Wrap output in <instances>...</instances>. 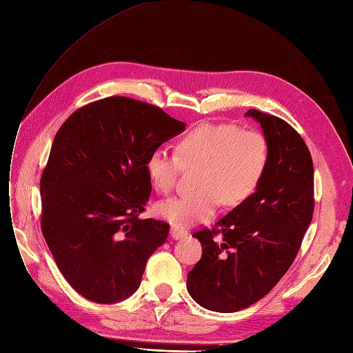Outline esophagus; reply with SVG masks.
<instances>
[{
    "mask_svg": "<svg viewBox=\"0 0 353 353\" xmlns=\"http://www.w3.org/2000/svg\"><path fill=\"white\" fill-rule=\"evenodd\" d=\"M170 233H172L173 239H183V237L188 236V232L185 229H180V227H177V225H173L172 232H170Z\"/></svg>",
    "mask_w": 353,
    "mask_h": 353,
    "instance_id": "esophagus-1",
    "label": "esophagus"
}]
</instances>
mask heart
I'll use <instances>...</instances> for the list:
<instances>
[{
  "label": "heart",
  "instance_id": "heart-1",
  "mask_svg": "<svg viewBox=\"0 0 353 353\" xmlns=\"http://www.w3.org/2000/svg\"><path fill=\"white\" fill-rule=\"evenodd\" d=\"M176 154L154 151L146 172L154 189L170 193L181 167L201 168L196 195L173 196L157 203L155 212L177 227L211 219L221 202L237 207L258 189L270 160V146L258 130H239L232 124L203 123L177 141Z\"/></svg>",
  "mask_w": 353,
  "mask_h": 353
}]
</instances>
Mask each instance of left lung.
I'll list each match as a JSON object with an SVG mask.
<instances>
[{
	"mask_svg": "<svg viewBox=\"0 0 353 353\" xmlns=\"http://www.w3.org/2000/svg\"><path fill=\"white\" fill-rule=\"evenodd\" d=\"M264 130L270 160L258 189L211 229L193 233L202 256L188 272V292L215 312H236L263 299L296 258L314 214V165L288 121L249 110Z\"/></svg>",
	"mask_w": 353,
	"mask_h": 353,
	"instance_id": "8db88e82",
	"label": "left lung"
}]
</instances>
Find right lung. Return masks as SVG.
<instances>
[{
  "instance_id": "add662e5",
  "label": "right lung",
  "mask_w": 353,
  "mask_h": 353,
  "mask_svg": "<svg viewBox=\"0 0 353 353\" xmlns=\"http://www.w3.org/2000/svg\"><path fill=\"white\" fill-rule=\"evenodd\" d=\"M185 123L160 107L108 97L76 110L57 132L41 176V229L55 264L83 298L114 303L138 290L170 224L145 219L146 161Z\"/></svg>"
}]
</instances>
